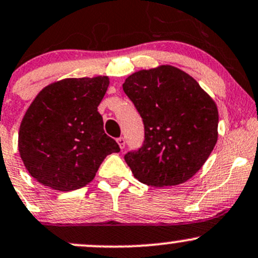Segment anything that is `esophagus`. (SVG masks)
Returning a JSON list of instances; mask_svg holds the SVG:
<instances>
[{
    "instance_id": "obj_1",
    "label": "esophagus",
    "mask_w": 258,
    "mask_h": 258,
    "mask_svg": "<svg viewBox=\"0 0 258 258\" xmlns=\"http://www.w3.org/2000/svg\"><path fill=\"white\" fill-rule=\"evenodd\" d=\"M117 143H118V146H120L121 149L124 148V138L123 137H118L117 138Z\"/></svg>"
}]
</instances>
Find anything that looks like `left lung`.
<instances>
[{
    "label": "left lung",
    "instance_id": "1",
    "mask_svg": "<svg viewBox=\"0 0 258 258\" xmlns=\"http://www.w3.org/2000/svg\"><path fill=\"white\" fill-rule=\"evenodd\" d=\"M122 88L144 124L142 147L124 155L134 176L154 187L191 179L218 140L213 99L191 76L169 64L138 71Z\"/></svg>",
    "mask_w": 258,
    "mask_h": 258
}]
</instances>
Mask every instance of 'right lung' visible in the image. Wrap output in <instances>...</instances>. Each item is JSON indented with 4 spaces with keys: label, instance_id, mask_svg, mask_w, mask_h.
Instances as JSON below:
<instances>
[{
    "label": "right lung",
    "instance_id": "obj_1",
    "mask_svg": "<svg viewBox=\"0 0 258 258\" xmlns=\"http://www.w3.org/2000/svg\"><path fill=\"white\" fill-rule=\"evenodd\" d=\"M107 87L106 76L67 78L36 95L18 135L19 154L36 181L57 191L81 188L106 155L120 152L98 112Z\"/></svg>",
    "mask_w": 258,
    "mask_h": 258
}]
</instances>
